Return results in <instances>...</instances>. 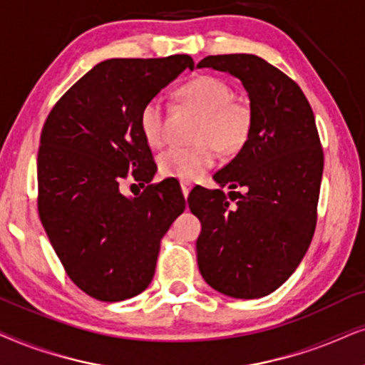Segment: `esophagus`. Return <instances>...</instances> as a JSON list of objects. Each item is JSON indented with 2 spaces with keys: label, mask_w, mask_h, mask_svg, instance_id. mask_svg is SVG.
Instances as JSON below:
<instances>
[{
  "label": "esophagus",
  "mask_w": 365,
  "mask_h": 365,
  "mask_svg": "<svg viewBox=\"0 0 365 365\" xmlns=\"http://www.w3.org/2000/svg\"><path fill=\"white\" fill-rule=\"evenodd\" d=\"M180 187H182V193H183V197H188V193H190V190H192V183L190 182H187V180H183L182 183H180Z\"/></svg>",
  "instance_id": "34e87169"
}]
</instances>
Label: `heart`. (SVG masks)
Here are the masks:
<instances>
[{"instance_id": "1", "label": "heart", "mask_w": 365, "mask_h": 365, "mask_svg": "<svg viewBox=\"0 0 365 365\" xmlns=\"http://www.w3.org/2000/svg\"><path fill=\"white\" fill-rule=\"evenodd\" d=\"M180 96L202 113L197 130V145H173L160 153L158 170L165 177L178 180L200 178L222 152H235L245 143L250 132L252 115L244 103L235 101L232 86L217 76L193 78L182 86ZM140 132L150 147L157 148L165 140V113L158 98L148 100L140 111Z\"/></svg>"}]
</instances>
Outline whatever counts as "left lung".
I'll return each mask as SVG.
<instances>
[{
  "label": "left lung",
  "instance_id": "left-lung-1",
  "mask_svg": "<svg viewBox=\"0 0 365 365\" xmlns=\"http://www.w3.org/2000/svg\"><path fill=\"white\" fill-rule=\"evenodd\" d=\"M197 66L239 78L252 115L244 147L213 175L220 188H193L188 198L202 223L198 269L228 297L260 299L294 274L314 237L324 170L315 118L299 85L260 56H207Z\"/></svg>",
  "mask_w": 365,
  "mask_h": 365
}]
</instances>
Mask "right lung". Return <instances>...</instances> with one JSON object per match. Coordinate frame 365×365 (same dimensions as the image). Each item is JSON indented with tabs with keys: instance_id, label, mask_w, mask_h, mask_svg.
I'll use <instances>...</instances> for the list:
<instances>
[{
	"instance_id": "obj_1",
	"label": "right lung",
	"mask_w": 365,
	"mask_h": 365,
	"mask_svg": "<svg viewBox=\"0 0 365 365\" xmlns=\"http://www.w3.org/2000/svg\"><path fill=\"white\" fill-rule=\"evenodd\" d=\"M193 66L188 55L101 61L58 100L41 130V223L73 284L101 302L148 287L160 242L185 210V198L167 182L138 197H125L120 185L152 182L157 165L140 111Z\"/></svg>"
}]
</instances>
